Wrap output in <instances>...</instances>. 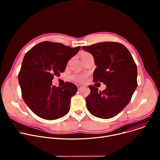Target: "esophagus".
Returning <instances> with one entry per match:
<instances>
[{
	"instance_id": "obj_1",
	"label": "esophagus",
	"mask_w": 160,
	"mask_h": 160,
	"mask_svg": "<svg viewBox=\"0 0 160 160\" xmlns=\"http://www.w3.org/2000/svg\"><path fill=\"white\" fill-rule=\"evenodd\" d=\"M84 86L83 85H77V88H78V90H81L82 88H83Z\"/></svg>"
}]
</instances>
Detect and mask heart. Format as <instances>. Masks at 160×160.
Masks as SVG:
<instances>
[{
  "instance_id": "obj_1",
  "label": "heart",
  "mask_w": 160,
  "mask_h": 160,
  "mask_svg": "<svg viewBox=\"0 0 160 160\" xmlns=\"http://www.w3.org/2000/svg\"><path fill=\"white\" fill-rule=\"evenodd\" d=\"M91 54L87 52H82L80 54L81 56V59L82 60L85 59L86 58L88 57L89 56H90ZM70 78L78 83H83L86 80L87 78V75L85 74H83V73H74L73 74L71 75Z\"/></svg>"
}]
</instances>
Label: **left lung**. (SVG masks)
I'll return each instance as SVG.
<instances>
[{
  "label": "left lung",
  "instance_id": "8db88e82",
  "mask_svg": "<svg viewBox=\"0 0 160 160\" xmlns=\"http://www.w3.org/2000/svg\"><path fill=\"white\" fill-rule=\"evenodd\" d=\"M82 48L94 57L97 66L94 82L106 85L99 92L97 87L88 86L90 93L86 98L87 108L98 118L115 117L128 104L138 87L136 64L127 48L118 42H104Z\"/></svg>",
  "mask_w": 160,
  "mask_h": 160
}]
</instances>
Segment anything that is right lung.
<instances>
[{
	"instance_id": "obj_1",
	"label": "right lung",
	"mask_w": 160,
	"mask_h": 160,
	"mask_svg": "<svg viewBox=\"0 0 160 160\" xmlns=\"http://www.w3.org/2000/svg\"><path fill=\"white\" fill-rule=\"evenodd\" d=\"M80 46L72 48L60 43L43 42L28 51L18 74L22 98L38 117L48 120L60 118L70 111L71 98L77 87L70 82L62 87L52 85Z\"/></svg>"
}]
</instances>
